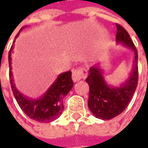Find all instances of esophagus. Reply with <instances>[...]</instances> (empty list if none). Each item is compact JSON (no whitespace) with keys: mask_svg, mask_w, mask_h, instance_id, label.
I'll return each instance as SVG.
<instances>
[{"mask_svg":"<svg viewBox=\"0 0 148 148\" xmlns=\"http://www.w3.org/2000/svg\"><path fill=\"white\" fill-rule=\"evenodd\" d=\"M87 71L84 68H77L72 71V80L74 82L80 81L81 79H84L86 77Z\"/></svg>","mask_w":148,"mask_h":148,"instance_id":"34e87169","label":"esophagus"}]
</instances>
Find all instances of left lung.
Segmentation results:
<instances>
[{"instance_id":"1","label":"left lung","mask_w":148,"mask_h":148,"mask_svg":"<svg viewBox=\"0 0 148 148\" xmlns=\"http://www.w3.org/2000/svg\"><path fill=\"white\" fill-rule=\"evenodd\" d=\"M116 27L117 43L130 49L134 53V66L130 76L119 86H110L105 82L99 64H97L90 68L88 77L86 79L90 88L89 109L96 118L103 120H109L120 114L128 105L138 86L137 49L125 29L118 24Z\"/></svg>"}]
</instances>
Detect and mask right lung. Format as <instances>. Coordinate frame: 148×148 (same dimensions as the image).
Segmentation results:
<instances>
[{"label":"right lung","mask_w":148,"mask_h":148,"mask_svg":"<svg viewBox=\"0 0 148 148\" xmlns=\"http://www.w3.org/2000/svg\"><path fill=\"white\" fill-rule=\"evenodd\" d=\"M24 29L22 27L20 32ZM17 34L15 38L20 34ZM14 43L9 52L10 65V82L13 94L18 105L29 118L37 122L49 123L57 119L63 110V99L69 93L73 82L71 79V71H68L60 74L51 86L38 99H31L21 94L15 87L14 77L11 71V53L14 49Z\"/></svg>","instance_id":"add662e5"}]
</instances>
